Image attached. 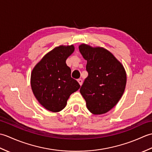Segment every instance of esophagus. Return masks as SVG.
<instances>
[{
	"instance_id": "esophagus-1",
	"label": "esophagus",
	"mask_w": 152,
	"mask_h": 152,
	"mask_svg": "<svg viewBox=\"0 0 152 152\" xmlns=\"http://www.w3.org/2000/svg\"><path fill=\"white\" fill-rule=\"evenodd\" d=\"M78 82L79 84H80V86H82V85L83 81H82V79H78Z\"/></svg>"
}]
</instances>
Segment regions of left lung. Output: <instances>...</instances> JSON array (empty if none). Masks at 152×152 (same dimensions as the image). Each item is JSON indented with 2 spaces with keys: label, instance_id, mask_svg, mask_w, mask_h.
<instances>
[{
  "label": "left lung",
  "instance_id": "8db88e82",
  "mask_svg": "<svg viewBox=\"0 0 152 152\" xmlns=\"http://www.w3.org/2000/svg\"><path fill=\"white\" fill-rule=\"evenodd\" d=\"M79 50L87 61L88 72L80 92L90 112L95 115L105 114L117 104L124 94L127 83L125 70L104 48L82 44Z\"/></svg>",
  "mask_w": 152,
  "mask_h": 152
}]
</instances>
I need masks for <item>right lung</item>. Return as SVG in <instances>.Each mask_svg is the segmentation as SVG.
<instances>
[{"instance_id":"1","label":"right lung","mask_w":152,"mask_h":152,"mask_svg":"<svg viewBox=\"0 0 152 152\" xmlns=\"http://www.w3.org/2000/svg\"><path fill=\"white\" fill-rule=\"evenodd\" d=\"M74 51L73 45L56 47L45 55L32 70V91L48 110H62L70 95L80 88L78 82L71 78V70L66 64V59Z\"/></svg>"}]
</instances>
